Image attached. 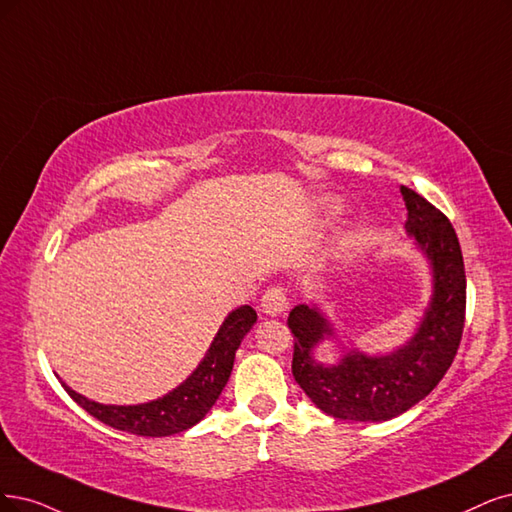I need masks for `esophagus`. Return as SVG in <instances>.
I'll use <instances>...</instances> for the list:
<instances>
[{
    "label": "esophagus",
    "instance_id": "obj_1",
    "mask_svg": "<svg viewBox=\"0 0 512 512\" xmlns=\"http://www.w3.org/2000/svg\"><path fill=\"white\" fill-rule=\"evenodd\" d=\"M287 310V295L280 287H272L261 297V312L268 316H278Z\"/></svg>",
    "mask_w": 512,
    "mask_h": 512
}]
</instances>
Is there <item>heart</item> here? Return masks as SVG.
<instances>
[{
    "label": "heart",
    "instance_id": "1",
    "mask_svg": "<svg viewBox=\"0 0 512 512\" xmlns=\"http://www.w3.org/2000/svg\"><path fill=\"white\" fill-rule=\"evenodd\" d=\"M320 211H323V215L329 219V217H335V215H337L339 206H337L333 200H323V202H320Z\"/></svg>",
    "mask_w": 512,
    "mask_h": 512
}]
</instances>
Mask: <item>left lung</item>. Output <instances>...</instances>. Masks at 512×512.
<instances>
[{
    "instance_id": "8db88e82",
    "label": "left lung",
    "mask_w": 512,
    "mask_h": 512,
    "mask_svg": "<svg viewBox=\"0 0 512 512\" xmlns=\"http://www.w3.org/2000/svg\"><path fill=\"white\" fill-rule=\"evenodd\" d=\"M407 206L405 230L426 257L432 293L411 339L386 354L348 348L337 364L315 361L313 350L335 327L318 304H299L287 325L295 337L293 377L310 401L327 415L352 422H386L420 403L456 358L466 312L462 249L449 219L426 198L401 185Z\"/></svg>"
}]
</instances>
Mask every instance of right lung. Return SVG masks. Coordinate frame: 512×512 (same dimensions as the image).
<instances>
[{
  "instance_id": "obj_1",
  "label": "right lung",
  "mask_w": 512,
  "mask_h": 512,
  "mask_svg": "<svg viewBox=\"0 0 512 512\" xmlns=\"http://www.w3.org/2000/svg\"><path fill=\"white\" fill-rule=\"evenodd\" d=\"M257 323V312L251 306H240L225 316L211 348L206 350L198 367L185 382L164 396L139 405H103L86 399L65 382L63 388L71 399L86 409L99 422L139 437H170L196 426L211 411L221 390L232 375L236 350L244 335Z\"/></svg>"
}]
</instances>
